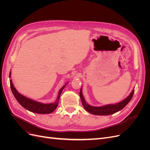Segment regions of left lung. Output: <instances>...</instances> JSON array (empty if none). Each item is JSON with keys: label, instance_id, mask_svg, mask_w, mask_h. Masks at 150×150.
I'll return each mask as SVG.
<instances>
[{"label": "left lung", "instance_id": "left-lung-1", "mask_svg": "<svg viewBox=\"0 0 150 150\" xmlns=\"http://www.w3.org/2000/svg\"><path fill=\"white\" fill-rule=\"evenodd\" d=\"M134 91V90L133 89L128 97L125 99L123 101H122L118 103L115 104H108V105L99 107L90 106L89 104L86 102L82 93V88H81L79 95L83 107L86 111L90 112L91 114L94 115H110L121 110L122 109H123L131 101V98H133Z\"/></svg>", "mask_w": 150, "mask_h": 150}]
</instances>
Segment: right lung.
<instances>
[{
	"mask_svg": "<svg viewBox=\"0 0 150 150\" xmlns=\"http://www.w3.org/2000/svg\"><path fill=\"white\" fill-rule=\"evenodd\" d=\"M11 72L10 71L9 78H11ZM10 84L13 96H14L18 103H19L22 107H24L25 109H26V110H28L29 111L38 113V114H49V113L53 112L57 107L59 99L62 91L65 88V86L67 84L64 86H62V88H61L59 90L56 101L54 103L49 104H44L42 103L35 101L33 100V99L26 98L25 96H23V95H22L17 91L14 86H13L11 79L10 80Z\"/></svg>",
	"mask_w": 150,
	"mask_h": 150,
	"instance_id": "obj_1",
	"label": "right lung"
}]
</instances>
